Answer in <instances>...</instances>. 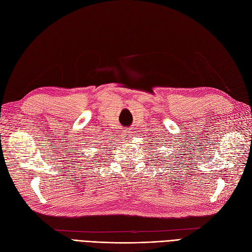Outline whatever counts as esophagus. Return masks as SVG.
Listing matches in <instances>:
<instances>
[{
	"instance_id": "obj_1",
	"label": "esophagus",
	"mask_w": 252,
	"mask_h": 252,
	"mask_svg": "<svg viewBox=\"0 0 252 252\" xmlns=\"http://www.w3.org/2000/svg\"><path fill=\"white\" fill-rule=\"evenodd\" d=\"M132 131H130V132H126L125 134H124V137L125 138H128V137H131L132 136Z\"/></svg>"
}]
</instances>
